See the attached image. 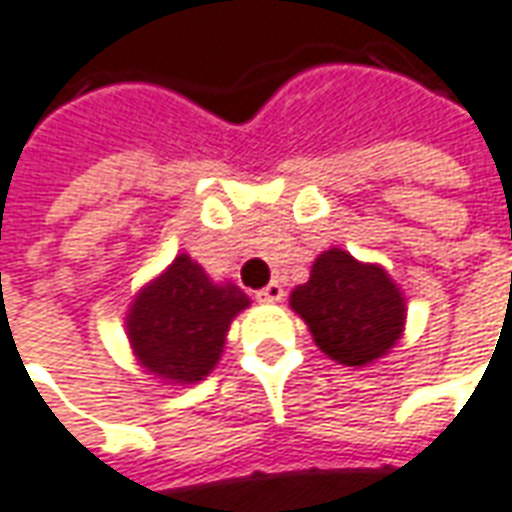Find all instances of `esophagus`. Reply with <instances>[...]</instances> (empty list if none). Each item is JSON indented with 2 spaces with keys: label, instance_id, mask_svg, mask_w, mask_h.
Here are the masks:
<instances>
[{
  "label": "esophagus",
  "instance_id": "obj_1",
  "mask_svg": "<svg viewBox=\"0 0 512 512\" xmlns=\"http://www.w3.org/2000/svg\"><path fill=\"white\" fill-rule=\"evenodd\" d=\"M283 297H285L283 285L277 283V280L266 285L263 291H257V300H260V302H280V300H283Z\"/></svg>",
  "mask_w": 512,
  "mask_h": 512
}]
</instances>
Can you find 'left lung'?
<instances>
[{
    "label": "left lung",
    "mask_w": 512,
    "mask_h": 512,
    "mask_svg": "<svg viewBox=\"0 0 512 512\" xmlns=\"http://www.w3.org/2000/svg\"><path fill=\"white\" fill-rule=\"evenodd\" d=\"M316 347L344 367H370L403 339L406 297L389 271L330 246L316 257L308 283L288 297Z\"/></svg>",
    "instance_id": "obj_1"
}]
</instances>
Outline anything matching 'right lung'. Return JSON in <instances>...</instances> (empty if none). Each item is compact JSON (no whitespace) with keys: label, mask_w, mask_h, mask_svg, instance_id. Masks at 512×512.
Listing matches in <instances>:
<instances>
[{"label":"right lung","mask_w":512,"mask_h":512,"mask_svg":"<svg viewBox=\"0 0 512 512\" xmlns=\"http://www.w3.org/2000/svg\"><path fill=\"white\" fill-rule=\"evenodd\" d=\"M249 302L232 280H212L182 252L134 294L125 336L145 375L173 387L198 384L221 361L229 325Z\"/></svg>","instance_id":"add662e5"}]
</instances>
